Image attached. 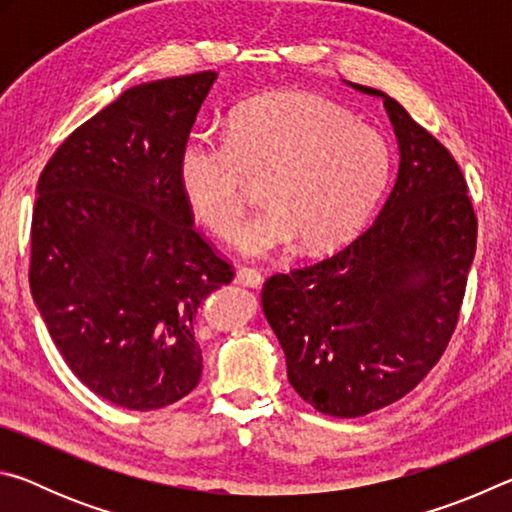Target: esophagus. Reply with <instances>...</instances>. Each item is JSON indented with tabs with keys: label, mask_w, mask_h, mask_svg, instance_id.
<instances>
[{
	"label": "esophagus",
	"mask_w": 512,
	"mask_h": 512,
	"mask_svg": "<svg viewBox=\"0 0 512 512\" xmlns=\"http://www.w3.org/2000/svg\"><path fill=\"white\" fill-rule=\"evenodd\" d=\"M235 282L237 284H244V287L259 289V287H262V282H264V275L259 273V271H255V268L241 266V268H237V273H235Z\"/></svg>",
	"instance_id": "esophagus-1"
}]
</instances>
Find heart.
Instances as JSON below:
<instances>
[{
  "instance_id": "1",
  "label": "heart",
  "mask_w": 512,
  "mask_h": 512,
  "mask_svg": "<svg viewBox=\"0 0 512 512\" xmlns=\"http://www.w3.org/2000/svg\"><path fill=\"white\" fill-rule=\"evenodd\" d=\"M388 178L384 137L302 92L241 103L225 137H189L178 158L187 207L219 237L237 230L250 183H264L268 207L235 239L248 257L282 253L298 239L305 250L345 244L375 210Z\"/></svg>"
}]
</instances>
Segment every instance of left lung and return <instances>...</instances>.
<instances>
[{
	"instance_id": "1",
	"label": "left lung",
	"mask_w": 512,
	"mask_h": 512,
	"mask_svg": "<svg viewBox=\"0 0 512 512\" xmlns=\"http://www.w3.org/2000/svg\"><path fill=\"white\" fill-rule=\"evenodd\" d=\"M384 101L397 137L395 185L377 219L341 253L268 277L266 320L302 400L334 418L384 409L420 384L445 352L476 250V216L456 160Z\"/></svg>"
}]
</instances>
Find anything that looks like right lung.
<instances>
[{
  "label": "right lung",
  "mask_w": 512,
  "mask_h": 512,
  "mask_svg": "<svg viewBox=\"0 0 512 512\" xmlns=\"http://www.w3.org/2000/svg\"><path fill=\"white\" fill-rule=\"evenodd\" d=\"M216 72L135 85L67 137L36 187L31 296L76 377L153 411L203 372L201 302L232 280L192 225L178 158Z\"/></svg>",
  "instance_id": "add662e5"
}]
</instances>
